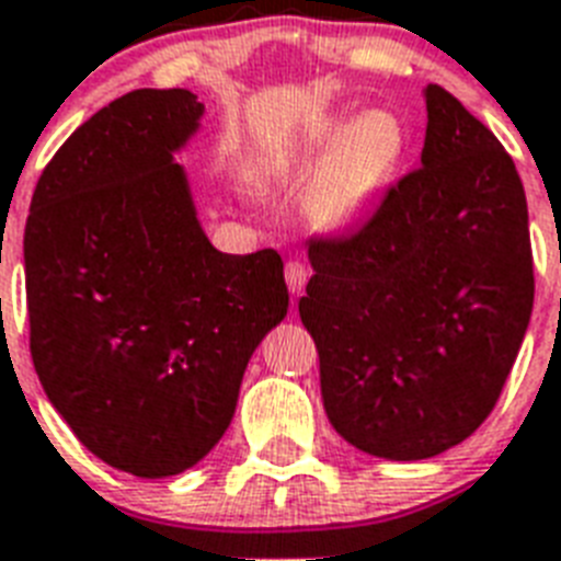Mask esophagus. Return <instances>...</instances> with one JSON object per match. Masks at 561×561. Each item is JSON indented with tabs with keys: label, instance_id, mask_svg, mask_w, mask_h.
<instances>
[{
	"label": "esophagus",
	"instance_id": "esophagus-1",
	"mask_svg": "<svg viewBox=\"0 0 561 561\" xmlns=\"http://www.w3.org/2000/svg\"><path fill=\"white\" fill-rule=\"evenodd\" d=\"M308 276H311V271H308V265H302L299 259H290L288 265H285V282H288V288L294 296L302 294Z\"/></svg>",
	"mask_w": 561,
	"mask_h": 561
}]
</instances>
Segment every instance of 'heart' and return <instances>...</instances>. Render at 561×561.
Wrapping results in <instances>:
<instances>
[{"label":"heart","instance_id":"heart-1","mask_svg":"<svg viewBox=\"0 0 561 561\" xmlns=\"http://www.w3.org/2000/svg\"><path fill=\"white\" fill-rule=\"evenodd\" d=\"M407 149L403 126L389 112H366L357 121L325 115L302 131V138L267 158L271 172L302 170L328 152L311 190V216L320 227L336 230L357 221L394 178Z\"/></svg>","mask_w":561,"mask_h":561}]
</instances>
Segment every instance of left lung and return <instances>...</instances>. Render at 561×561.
<instances>
[{
	"mask_svg": "<svg viewBox=\"0 0 561 561\" xmlns=\"http://www.w3.org/2000/svg\"><path fill=\"white\" fill-rule=\"evenodd\" d=\"M423 98L421 167L352 236L311 241L299 299L328 421L389 461L470 438L499 403L533 311L516 163L449 91L430 83Z\"/></svg>",
	"mask_w": 561,
	"mask_h": 561,
	"instance_id": "left-lung-1",
	"label": "left lung"
}]
</instances>
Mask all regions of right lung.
I'll list each match as a JSON object with an SVG mask.
<instances>
[{"instance_id": "right-lung-1", "label": "right lung", "mask_w": 561, "mask_h": 561, "mask_svg": "<svg viewBox=\"0 0 561 561\" xmlns=\"http://www.w3.org/2000/svg\"><path fill=\"white\" fill-rule=\"evenodd\" d=\"M202 115L186 89L112 100L48 161L25 221L39 383L89 453L138 478L221 440L250 354L288 313L279 253H221L195 218L172 154Z\"/></svg>"}]
</instances>
